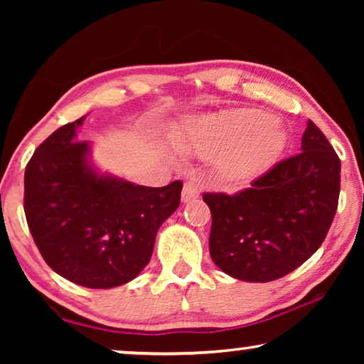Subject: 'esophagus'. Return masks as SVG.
<instances>
[{
	"mask_svg": "<svg viewBox=\"0 0 364 364\" xmlns=\"http://www.w3.org/2000/svg\"><path fill=\"white\" fill-rule=\"evenodd\" d=\"M199 194H200V184L197 181H188L183 188L181 200L183 202H191L193 199H197Z\"/></svg>",
	"mask_w": 364,
	"mask_h": 364,
	"instance_id": "34e87169",
	"label": "esophagus"
}]
</instances>
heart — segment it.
I'll use <instances>...</instances> for the list:
<instances>
[{
	"label": "heart",
	"mask_w": 364,
	"mask_h": 364,
	"mask_svg": "<svg viewBox=\"0 0 364 364\" xmlns=\"http://www.w3.org/2000/svg\"><path fill=\"white\" fill-rule=\"evenodd\" d=\"M286 133L273 117L258 109H236L202 119L194 147L212 156L228 151L220 170L228 181L239 183L267 167L284 147Z\"/></svg>",
	"instance_id": "1"
}]
</instances>
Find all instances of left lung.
Wrapping results in <instances>:
<instances>
[{"mask_svg": "<svg viewBox=\"0 0 364 364\" xmlns=\"http://www.w3.org/2000/svg\"><path fill=\"white\" fill-rule=\"evenodd\" d=\"M338 193L341 159L308 120L297 156L281 160L241 193L202 196L212 212L208 249L213 263L249 282L289 274L323 244Z\"/></svg>", "mask_w": 364, "mask_h": 364, "instance_id": "left-lung-1", "label": "left lung"}]
</instances>
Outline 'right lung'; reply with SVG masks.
Segmentation results:
<instances>
[{"label":"right lung","mask_w":364,"mask_h":364,"mask_svg":"<svg viewBox=\"0 0 364 364\" xmlns=\"http://www.w3.org/2000/svg\"><path fill=\"white\" fill-rule=\"evenodd\" d=\"M85 117L58 128L36 147L23 176V210L41 257L78 286L125 284L151 260L159 228L181 199V181L147 188L101 175L88 141H77Z\"/></svg>","instance_id":"add662e5"}]
</instances>
